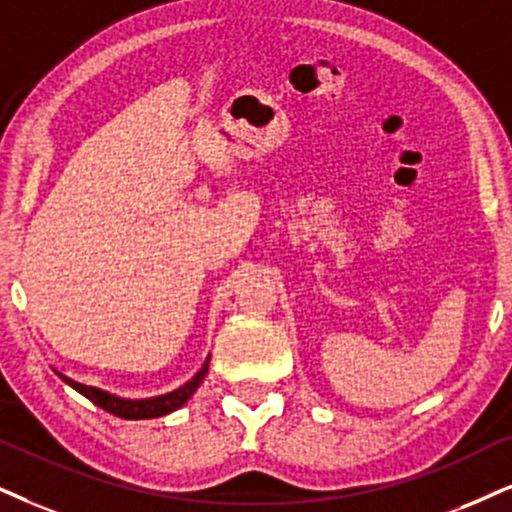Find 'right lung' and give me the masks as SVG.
<instances>
[{"label": "right lung", "mask_w": 512, "mask_h": 512, "mask_svg": "<svg viewBox=\"0 0 512 512\" xmlns=\"http://www.w3.org/2000/svg\"><path fill=\"white\" fill-rule=\"evenodd\" d=\"M208 364H210V359L205 361L203 368H200L196 375H193V380H189V383H186L184 387H179V390H174L170 394H163V397L139 399V401H129V399L113 397V394L96 390V387L75 383V380L66 378V375H61V378L66 380V383L73 387V390L84 394V397L92 401V404L101 406L103 411L113 413V416H118V418H127V420H144V418L167 416V413L177 411L179 406H184L186 401L191 399V394L198 390V385L203 383L205 375H208Z\"/></svg>", "instance_id": "right-lung-1"}]
</instances>
